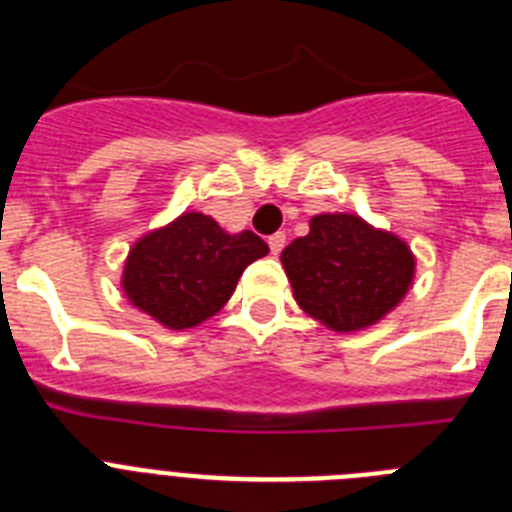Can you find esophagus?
Wrapping results in <instances>:
<instances>
[{
  "label": "esophagus",
  "mask_w": 512,
  "mask_h": 512,
  "mask_svg": "<svg viewBox=\"0 0 512 512\" xmlns=\"http://www.w3.org/2000/svg\"><path fill=\"white\" fill-rule=\"evenodd\" d=\"M284 243H287V235H284V233L269 235V248H271V253H274V256H279V253H282Z\"/></svg>",
  "instance_id": "obj_1"
}]
</instances>
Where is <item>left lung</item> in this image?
Returning <instances> with one entry per match:
<instances>
[{
  "instance_id": "8db88e82",
  "label": "left lung",
  "mask_w": 512,
  "mask_h": 512,
  "mask_svg": "<svg viewBox=\"0 0 512 512\" xmlns=\"http://www.w3.org/2000/svg\"><path fill=\"white\" fill-rule=\"evenodd\" d=\"M297 305L333 330L384 318L413 282L415 259L392 233L354 215H318L310 233L282 251Z\"/></svg>"
}]
</instances>
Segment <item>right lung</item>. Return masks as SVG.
Masks as SVG:
<instances>
[{"instance_id": "obj_1", "label": "right lung", "mask_w": 512, "mask_h": 512, "mask_svg": "<svg viewBox=\"0 0 512 512\" xmlns=\"http://www.w3.org/2000/svg\"><path fill=\"white\" fill-rule=\"evenodd\" d=\"M266 253L269 246L251 230L228 235L212 217L187 212L135 243L122 289L158 323L192 328L230 300L243 269Z\"/></svg>"}]
</instances>
